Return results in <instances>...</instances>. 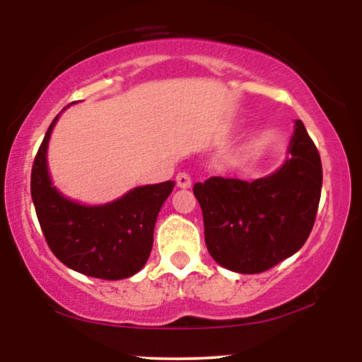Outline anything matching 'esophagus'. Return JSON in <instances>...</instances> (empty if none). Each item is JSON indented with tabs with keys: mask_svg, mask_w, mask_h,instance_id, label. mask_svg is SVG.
Returning a JSON list of instances; mask_svg holds the SVG:
<instances>
[{
	"mask_svg": "<svg viewBox=\"0 0 362 362\" xmlns=\"http://www.w3.org/2000/svg\"><path fill=\"white\" fill-rule=\"evenodd\" d=\"M177 185L180 187V189H189L190 185H192V178L187 172H180L177 175Z\"/></svg>",
	"mask_w": 362,
	"mask_h": 362,
	"instance_id": "34e87169",
	"label": "esophagus"
}]
</instances>
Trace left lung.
Here are the masks:
<instances>
[{"instance_id": "8db88e82", "label": "left lung", "mask_w": 362, "mask_h": 362, "mask_svg": "<svg viewBox=\"0 0 362 362\" xmlns=\"http://www.w3.org/2000/svg\"><path fill=\"white\" fill-rule=\"evenodd\" d=\"M289 158L253 182L211 177L194 185L211 257L240 274L269 271L305 245L322 194V160L301 120Z\"/></svg>"}]
</instances>
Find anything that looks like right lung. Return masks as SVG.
I'll return each instance as SVG.
<instances>
[{"label": "right lung", "instance_id": "obj_1", "mask_svg": "<svg viewBox=\"0 0 362 362\" xmlns=\"http://www.w3.org/2000/svg\"><path fill=\"white\" fill-rule=\"evenodd\" d=\"M57 117L45 132L30 177L32 201L45 242L62 264L85 276L107 281L134 276L148 262L158 213L175 182L136 187L103 206L69 201L52 187L45 158Z\"/></svg>", "mask_w": 362, "mask_h": 362}]
</instances>
